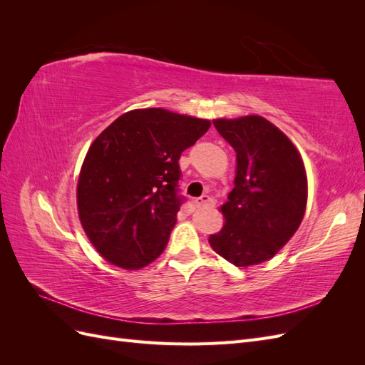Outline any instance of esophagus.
<instances>
[{
    "mask_svg": "<svg viewBox=\"0 0 365 365\" xmlns=\"http://www.w3.org/2000/svg\"><path fill=\"white\" fill-rule=\"evenodd\" d=\"M195 205H196V208L212 207V205H213V201H212V197H210V196H201L200 200L195 201Z\"/></svg>",
    "mask_w": 365,
    "mask_h": 365,
    "instance_id": "esophagus-1",
    "label": "esophagus"
}]
</instances>
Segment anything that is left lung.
<instances>
[{"label": "left lung", "mask_w": 365, "mask_h": 365, "mask_svg": "<svg viewBox=\"0 0 365 365\" xmlns=\"http://www.w3.org/2000/svg\"><path fill=\"white\" fill-rule=\"evenodd\" d=\"M236 152L235 187L220 207L224 227L208 242L240 268L272 259L300 227L307 202V176L289 137L262 115L215 118Z\"/></svg>", "instance_id": "8db88e82"}]
</instances>
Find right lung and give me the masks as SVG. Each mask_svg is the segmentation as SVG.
I'll return each instance as SVG.
<instances>
[{
    "mask_svg": "<svg viewBox=\"0 0 365 365\" xmlns=\"http://www.w3.org/2000/svg\"><path fill=\"white\" fill-rule=\"evenodd\" d=\"M210 125L163 108L132 109L93 141L77 180V213L106 262L134 271L164 251L181 204L178 160Z\"/></svg>",
    "mask_w": 365,
    "mask_h": 365,
    "instance_id": "obj_1",
    "label": "right lung"
}]
</instances>
